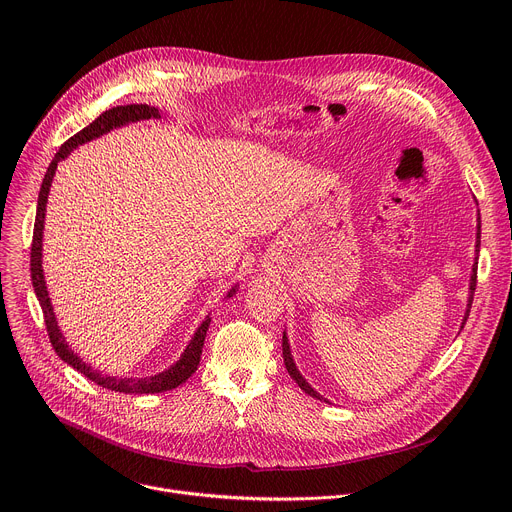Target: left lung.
I'll return each instance as SVG.
<instances>
[{
  "label": "left lung",
  "instance_id": "1",
  "mask_svg": "<svg viewBox=\"0 0 512 512\" xmlns=\"http://www.w3.org/2000/svg\"><path fill=\"white\" fill-rule=\"evenodd\" d=\"M476 239H480V225H478V233H476ZM478 247H480V241H476V251H478ZM476 271H478V257H476V261H474V265H472V277H470V298H468V308H466V316H464V322H462V328H464V324H466V320H468V316H470V308H472V300H474V289H476ZM281 346H283V362H285V369H287V373L291 375V379H294L298 385H300V389L302 391H306L310 397H316V399H320V401H326L320 393H316L308 383H306V379L300 375V371L296 369V362H294V356H291V350H289V342H287V336L283 334V340H281Z\"/></svg>",
  "mask_w": 512,
  "mask_h": 512
}]
</instances>
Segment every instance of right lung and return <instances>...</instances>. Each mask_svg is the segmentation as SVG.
I'll list each match as a JSON object with an SVG mask.
<instances>
[{
  "label": "right lung",
  "mask_w": 512,
  "mask_h": 512,
  "mask_svg": "<svg viewBox=\"0 0 512 512\" xmlns=\"http://www.w3.org/2000/svg\"><path fill=\"white\" fill-rule=\"evenodd\" d=\"M160 119V111L156 107L150 105H121V107H113L105 113H101L93 123H89L85 129H81L77 135H72L68 141H64L60 145V150L56 152L54 160L50 162L44 180H42V188L38 194V208H36V223H34V237H32V253H30V271H32V285L36 291V298L42 306V314H44V322H46V330L50 336V342L56 350V354L70 364L72 369H77L81 375H85L87 379H91L93 383L109 389V391H119V393H131V395H150V393H164V391H172L178 385L186 383L192 373L198 369L200 362V354H202V346H204V338H206V330L210 326V318L206 316V320L198 326L196 334L192 336L190 344L186 346L184 354L180 356V360L164 373H158L154 377H143V379H117V377H109V375H101L99 371H93L91 364L83 362L81 356L75 354V350H70L62 332L58 330V322L54 318V310L48 298V289H46V281H44V271H42V231H44V214H46V202H48V192H50V184L56 172V166L60 160H64L72 150H77V145L91 141L95 137H101L103 133L111 131L113 127H121L125 123H133V121H141V119ZM235 294V287L229 291L227 298H231Z\"/></svg>",
  "instance_id": "add662e5"
}]
</instances>
